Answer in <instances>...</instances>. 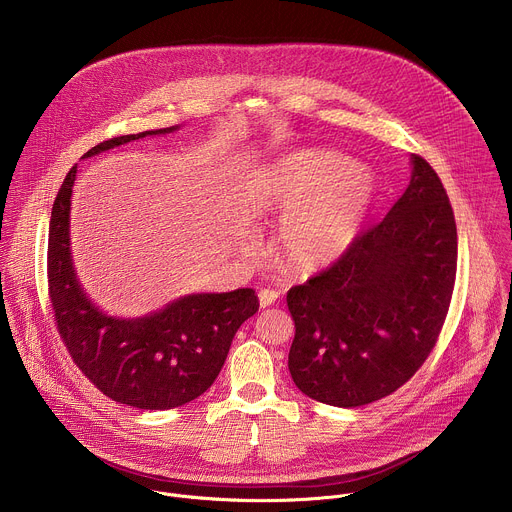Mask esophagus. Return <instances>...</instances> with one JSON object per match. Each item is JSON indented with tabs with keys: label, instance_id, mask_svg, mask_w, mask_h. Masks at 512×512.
<instances>
[{
	"label": "esophagus",
	"instance_id": "34e87169",
	"mask_svg": "<svg viewBox=\"0 0 512 512\" xmlns=\"http://www.w3.org/2000/svg\"><path fill=\"white\" fill-rule=\"evenodd\" d=\"M279 299V293L275 289H261L259 291V303L261 307H269Z\"/></svg>",
	"mask_w": 512,
	"mask_h": 512
}]
</instances>
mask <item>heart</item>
Masks as SVG:
<instances>
[{
  "mask_svg": "<svg viewBox=\"0 0 512 512\" xmlns=\"http://www.w3.org/2000/svg\"><path fill=\"white\" fill-rule=\"evenodd\" d=\"M257 205L283 217L281 259L295 271H317L342 257L360 235L376 195L370 170L331 150H297L261 168ZM243 251L255 239L241 241Z\"/></svg>",
  "mask_w": 512,
  "mask_h": 512,
  "instance_id": "obj_1",
  "label": "heart"
}]
</instances>
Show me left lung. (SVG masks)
Instances as JSON below:
<instances>
[{
    "label": "left lung",
    "mask_w": 512,
    "mask_h": 512,
    "mask_svg": "<svg viewBox=\"0 0 512 512\" xmlns=\"http://www.w3.org/2000/svg\"><path fill=\"white\" fill-rule=\"evenodd\" d=\"M456 257L448 195L436 170L414 154L410 185L390 213L287 291L295 386L339 408L372 404L404 386L438 342Z\"/></svg>",
    "instance_id": "8db88e82"
}]
</instances>
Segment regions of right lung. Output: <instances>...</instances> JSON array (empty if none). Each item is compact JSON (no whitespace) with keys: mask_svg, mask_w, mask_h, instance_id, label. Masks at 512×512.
<instances>
[{"mask_svg":"<svg viewBox=\"0 0 512 512\" xmlns=\"http://www.w3.org/2000/svg\"><path fill=\"white\" fill-rule=\"evenodd\" d=\"M179 126L116 136L84 156ZM76 168L52 207L48 291L62 342L82 374L114 402L140 410L179 408L205 394L219 376L233 337L259 309L253 289L185 295L136 319L100 311L76 279L70 253V199Z\"/></svg>","mask_w":512,"mask_h":512,"instance_id":"obj_1","label":"right lung"}]
</instances>
